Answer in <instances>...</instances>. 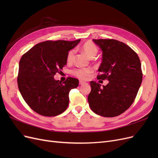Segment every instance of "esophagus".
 <instances>
[{"label":"esophagus","instance_id":"1","mask_svg":"<svg viewBox=\"0 0 158 158\" xmlns=\"http://www.w3.org/2000/svg\"><path fill=\"white\" fill-rule=\"evenodd\" d=\"M79 84H80V85H82V84H85V82H84V81H82V80H80V82H79Z\"/></svg>","mask_w":158,"mask_h":158}]
</instances>
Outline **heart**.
Segmentation results:
<instances>
[{
	"label": "heart",
	"instance_id": "heart-1",
	"mask_svg": "<svg viewBox=\"0 0 158 158\" xmlns=\"http://www.w3.org/2000/svg\"><path fill=\"white\" fill-rule=\"evenodd\" d=\"M82 51L89 58L93 59L94 57L96 56L98 52V49L94 44L92 42L88 41L82 45ZM75 51L71 50L69 52L67 55V61L69 63H72L74 59ZM92 69H80L74 70L73 73L76 77H78L82 80H87L90 77L91 73H92Z\"/></svg>",
	"mask_w": 158,
	"mask_h": 158
}]
</instances>
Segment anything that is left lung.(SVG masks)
Segmentation results:
<instances>
[{
	"instance_id": "8db88e82",
	"label": "left lung",
	"mask_w": 158,
	"mask_h": 158,
	"mask_svg": "<svg viewBox=\"0 0 158 158\" xmlns=\"http://www.w3.org/2000/svg\"><path fill=\"white\" fill-rule=\"evenodd\" d=\"M102 51L98 79L106 85L90 82L88 101L92 111L105 117L119 115L135 99L142 80L139 57L130 47L115 40H93Z\"/></svg>"
}]
</instances>
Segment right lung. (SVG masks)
<instances>
[{
    "mask_svg": "<svg viewBox=\"0 0 158 158\" xmlns=\"http://www.w3.org/2000/svg\"><path fill=\"white\" fill-rule=\"evenodd\" d=\"M80 40L46 41L33 46L19 63L18 85L22 98L33 111L46 117L64 112L69 103V92L79 81L69 78L62 83L54 76L67 62L69 51Z\"/></svg>",
    "mask_w": 158,
    "mask_h": 158,
    "instance_id": "1",
    "label": "right lung"
}]
</instances>
